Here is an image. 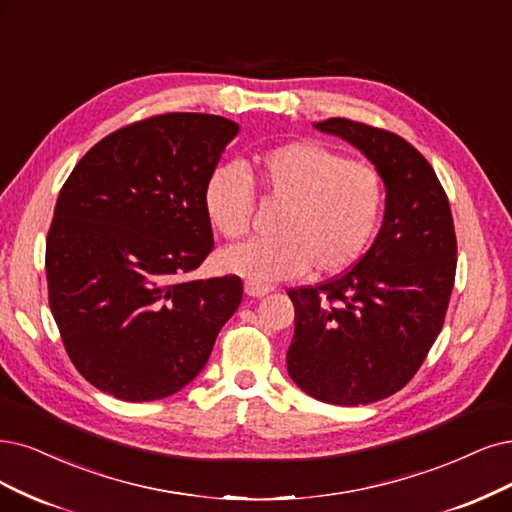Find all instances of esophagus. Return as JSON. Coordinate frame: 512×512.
<instances>
[{"mask_svg":"<svg viewBox=\"0 0 512 512\" xmlns=\"http://www.w3.org/2000/svg\"><path fill=\"white\" fill-rule=\"evenodd\" d=\"M272 289L274 287L261 285V282H253V280H246L244 282V293L249 295V297H263V295H268Z\"/></svg>","mask_w":512,"mask_h":512,"instance_id":"obj_1","label":"esophagus"}]
</instances>
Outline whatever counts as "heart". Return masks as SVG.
<instances>
[{
  "instance_id": "1",
  "label": "heart",
  "mask_w": 512,
  "mask_h": 512,
  "mask_svg": "<svg viewBox=\"0 0 512 512\" xmlns=\"http://www.w3.org/2000/svg\"><path fill=\"white\" fill-rule=\"evenodd\" d=\"M285 204L272 240H253L219 255V268L253 282L295 278L314 268L337 274L365 253L380 225L386 187L377 170L337 151L297 141L261 151L249 175L219 164L204 185V208L215 230L238 240L249 234L255 189Z\"/></svg>"
}]
</instances>
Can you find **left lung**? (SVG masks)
Returning a JSON list of instances; mask_svg holds the SVG:
<instances>
[{"instance_id":"obj_1","label":"left lung","mask_w":512,"mask_h":512,"mask_svg":"<svg viewBox=\"0 0 512 512\" xmlns=\"http://www.w3.org/2000/svg\"><path fill=\"white\" fill-rule=\"evenodd\" d=\"M352 143L386 185L371 249L342 276L291 289V380L331 405H369L399 392L443 329L456 280L451 208L428 160L390 130L346 118L314 124Z\"/></svg>"}]
</instances>
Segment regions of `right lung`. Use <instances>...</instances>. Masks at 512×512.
Wrapping results in <instances>:
<instances>
[{"label":"right lung","instance_id":"1","mask_svg":"<svg viewBox=\"0 0 512 512\" xmlns=\"http://www.w3.org/2000/svg\"><path fill=\"white\" fill-rule=\"evenodd\" d=\"M238 130L211 113L151 116L71 170L46 238L48 301L94 388L130 403L179 392L240 306L238 276L183 278L213 251L204 185Z\"/></svg>","mask_w":512,"mask_h":512}]
</instances>
